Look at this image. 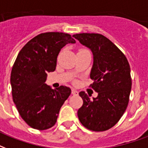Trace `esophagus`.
I'll use <instances>...</instances> for the list:
<instances>
[{"instance_id":"1","label":"esophagus","mask_w":148,"mask_h":148,"mask_svg":"<svg viewBox=\"0 0 148 148\" xmlns=\"http://www.w3.org/2000/svg\"><path fill=\"white\" fill-rule=\"evenodd\" d=\"M78 93H79V92H78V91H76L75 90H74V89H73V90H72V94L73 95H75V96H76V95H78Z\"/></svg>"}]
</instances>
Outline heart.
Segmentation results:
<instances>
[{"mask_svg":"<svg viewBox=\"0 0 148 148\" xmlns=\"http://www.w3.org/2000/svg\"><path fill=\"white\" fill-rule=\"evenodd\" d=\"M82 50H87V49H80L79 51H82Z\"/></svg>","mask_w":148,"mask_h":148,"instance_id":"obj_1","label":"heart"}]
</instances>
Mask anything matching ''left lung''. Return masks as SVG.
<instances>
[{
    "instance_id": "1",
    "label": "left lung",
    "mask_w": 148,
    "mask_h": 148,
    "mask_svg": "<svg viewBox=\"0 0 148 148\" xmlns=\"http://www.w3.org/2000/svg\"><path fill=\"white\" fill-rule=\"evenodd\" d=\"M93 54L90 85L98 92L90 99L83 91L79 93L83 100L78 117L85 127L92 131H105L113 127L127 107L132 80L125 55L101 34L80 33L73 35Z\"/></svg>"
}]
</instances>
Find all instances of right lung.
<instances>
[{
  "mask_svg": "<svg viewBox=\"0 0 148 148\" xmlns=\"http://www.w3.org/2000/svg\"><path fill=\"white\" fill-rule=\"evenodd\" d=\"M75 40L69 34L45 32L31 39L19 51L11 73L12 98L27 125L44 130L56 124L70 88L53 90L45 83L47 73L56 70L59 51Z\"/></svg>",
  "mask_w": 148,
  "mask_h": 148,
  "instance_id": "right-lung-1",
  "label": "right lung"
}]
</instances>
